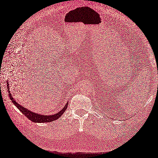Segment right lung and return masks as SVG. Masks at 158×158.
<instances>
[{
  "label": "right lung",
  "mask_w": 158,
  "mask_h": 158,
  "mask_svg": "<svg viewBox=\"0 0 158 158\" xmlns=\"http://www.w3.org/2000/svg\"><path fill=\"white\" fill-rule=\"evenodd\" d=\"M7 86H8V94H9V96L10 100H11V102H13V103L15 105V107H17V108L19 109L20 111L23 114H25V116H26L27 117L31 120V121L34 122H36V123H45V122H51L52 121H55L56 120H57L58 118H59L60 116L62 115V114L65 112V110H66L67 107H68V102L66 103L64 107L58 111L57 113H55L54 114H51V115H47V114H40L38 113H34L31 110L27 109V108H25V107L22 106L21 105L19 104L16 102V100H15L14 98L11 96V94H10V86H9V84H8V81H7Z\"/></svg>",
  "instance_id": "obj_1"
}]
</instances>
